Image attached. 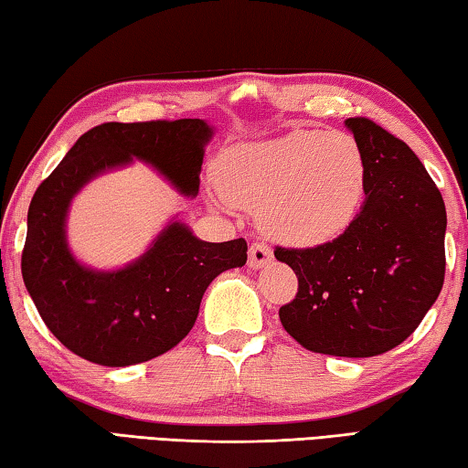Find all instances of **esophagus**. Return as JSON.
<instances>
[{"label":"esophagus","mask_w":468,"mask_h":468,"mask_svg":"<svg viewBox=\"0 0 468 468\" xmlns=\"http://www.w3.org/2000/svg\"><path fill=\"white\" fill-rule=\"evenodd\" d=\"M272 260V250L264 241H253L250 245V268H262Z\"/></svg>","instance_id":"esophagus-1"}]
</instances>
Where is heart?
I'll list each match as a JSON object with an SVG mask.
<instances>
[{
  "label": "heart",
  "mask_w": 468,
  "mask_h": 468,
  "mask_svg": "<svg viewBox=\"0 0 468 468\" xmlns=\"http://www.w3.org/2000/svg\"><path fill=\"white\" fill-rule=\"evenodd\" d=\"M215 184L229 204L258 210L260 227L274 239L322 245L359 217L367 165L348 133L297 130L227 148Z\"/></svg>",
  "instance_id": "1"
}]
</instances>
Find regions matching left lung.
Masks as SVG:
<instances>
[{"mask_svg":"<svg viewBox=\"0 0 468 468\" xmlns=\"http://www.w3.org/2000/svg\"><path fill=\"white\" fill-rule=\"evenodd\" d=\"M346 125L366 154V202L336 239L314 248L276 245V260L299 281L279 318L307 351L374 357L413 335L440 295L446 208L405 142L367 117Z\"/></svg>","mask_w":468,"mask_h":468,"instance_id":"left-lung-1","label":"left lung"}]
</instances>
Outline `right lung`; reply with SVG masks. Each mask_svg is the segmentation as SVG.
Returning <instances> with one entry per match:
<instances>
[{"label": "right lung", "mask_w": 468, "mask_h": 468, "mask_svg": "<svg viewBox=\"0 0 468 468\" xmlns=\"http://www.w3.org/2000/svg\"><path fill=\"white\" fill-rule=\"evenodd\" d=\"M210 136L202 120L94 125L37 187L28 206L22 279L45 326L78 357L125 367L171 351L192 330L208 284L248 260L243 237L208 243L179 223L120 272L89 271L66 245L69 200L90 177L136 156L181 194L196 196Z\"/></svg>", "instance_id": "add662e5"}]
</instances>
